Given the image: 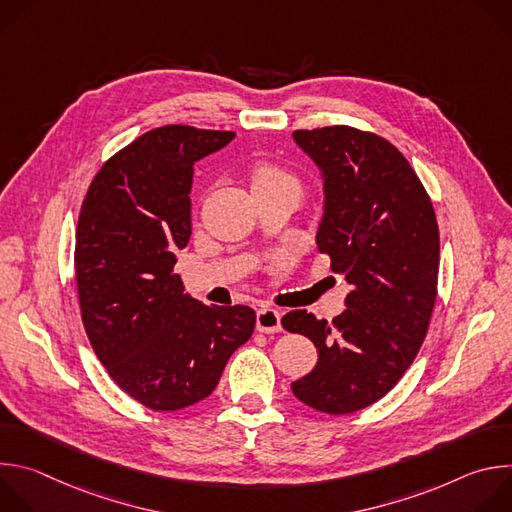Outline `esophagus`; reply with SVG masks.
Masks as SVG:
<instances>
[{
	"mask_svg": "<svg viewBox=\"0 0 512 512\" xmlns=\"http://www.w3.org/2000/svg\"><path fill=\"white\" fill-rule=\"evenodd\" d=\"M257 330L263 334L279 332L281 330V314L273 308L257 310Z\"/></svg>",
	"mask_w": 512,
	"mask_h": 512,
	"instance_id": "1",
	"label": "esophagus"
}]
</instances>
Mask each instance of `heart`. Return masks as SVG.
Returning <instances> with one entry per match:
<instances>
[{"mask_svg": "<svg viewBox=\"0 0 512 512\" xmlns=\"http://www.w3.org/2000/svg\"><path fill=\"white\" fill-rule=\"evenodd\" d=\"M249 178H251V186L255 192H263V190H271V188L287 186V184L298 186L294 176L285 172L281 166L267 162V160L255 162L249 170Z\"/></svg>", "mask_w": 512, "mask_h": 512, "instance_id": "obj_1", "label": "heart"}]
</instances>
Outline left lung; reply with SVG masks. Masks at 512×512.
Returning a JSON list of instances; mask_svg holds the SVG:
<instances>
[{
	"instance_id": "obj_1",
	"label": "left lung",
	"mask_w": 512,
	"mask_h": 512,
	"mask_svg": "<svg viewBox=\"0 0 512 512\" xmlns=\"http://www.w3.org/2000/svg\"><path fill=\"white\" fill-rule=\"evenodd\" d=\"M294 137L324 174L318 251L352 289L332 322L306 310L281 318L318 348L314 371L291 391L316 411L344 415L383 399L415 360L437 298L440 229L419 176L385 137L350 125Z\"/></svg>"
}]
</instances>
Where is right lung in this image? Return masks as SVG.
I'll return each mask as SVG.
<instances>
[{
    "label": "right lung",
    "mask_w": 512,
    "mask_h": 512,
    "mask_svg": "<svg viewBox=\"0 0 512 512\" xmlns=\"http://www.w3.org/2000/svg\"><path fill=\"white\" fill-rule=\"evenodd\" d=\"M233 131L164 125L113 154L81 206L75 273L81 318L109 377L154 411L208 397L255 328L249 306L184 294L176 249L190 241L194 162Z\"/></svg>",
    "instance_id": "right-lung-1"
}]
</instances>
